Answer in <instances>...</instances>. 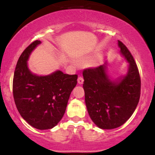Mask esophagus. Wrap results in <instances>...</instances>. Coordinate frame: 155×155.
Wrapping results in <instances>:
<instances>
[{
    "mask_svg": "<svg viewBox=\"0 0 155 155\" xmlns=\"http://www.w3.org/2000/svg\"><path fill=\"white\" fill-rule=\"evenodd\" d=\"M84 82V80H83V78L81 77V76H79L78 77V83L79 84H82Z\"/></svg>",
    "mask_w": 155,
    "mask_h": 155,
    "instance_id": "34e87169",
    "label": "esophagus"
}]
</instances>
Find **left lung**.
<instances>
[{
  "label": "left lung",
  "mask_w": 155,
  "mask_h": 155,
  "mask_svg": "<svg viewBox=\"0 0 155 155\" xmlns=\"http://www.w3.org/2000/svg\"><path fill=\"white\" fill-rule=\"evenodd\" d=\"M120 54L128 63L126 75L113 78L108 74V63L84 70L83 88L91 119L101 129L122 126L136 109L140 96V78L134 58L121 41Z\"/></svg>",
  "instance_id": "obj_1"
}]
</instances>
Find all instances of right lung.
<instances>
[{
    "label": "right lung",
    "mask_w": 155,
    "mask_h": 155,
    "mask_svg": "<svg viewBox=\"0 0 155 155\" xmlns=\"http://www.w3.org/2000/svg\"><path fill=\"white\" fill-rule=\"evenodd\" d=\"M41 42L36 40L25 48L17 63L12 91L21 116L34 128L47 130L56 126L64 115L70 95L77 84V75L56 71L37 75L29 70L27 61Z\"/></svg>",
    "instance_id": "obj_1"
}]
</instances>
